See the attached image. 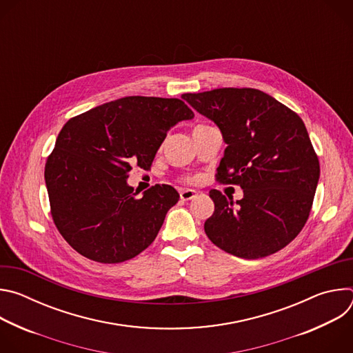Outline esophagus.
Listing matches in <instances>:
<instances>
[{"instance_id": "obj_1", "label": "esophagus", "mask_w": 353, "mask_h": 353, "mask_svg": "<svg viewBox=\"0 0 353 353\" xmlns=\"http://www.w3.org/2000/svg\"><path fill=\"white\" fill-rule=\"evenodd\" d=\"M195 191L194 190H190V188H187V190H181L180 191V198L183 199V201H190V199H192L194 196H195Z\"/></svg>"}]
</instances>
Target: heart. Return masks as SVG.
Here are the masks:
<instances>
[{"mask_svg": "<svg viewBox=\"0 0 353 353\" xmlns=\"http://www.w3.org/2000/svg\"><path fill=\"white\" fill-rule=\"evenodd\" d=\"M196 127H201V125H196Z\"/></svg>", "mask_w": 353, "mask_h": 353, "instance_id": "heart-1", "label": "heart"}]
</instances>
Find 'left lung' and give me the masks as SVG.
Masks as SVG:
<instances>
[{"label": "left lung", "mask_w": 353, "mask_h": 353, "mask_svg": "<svg viewBox=\"0 0 353 353\" xmlns=\"http://www.w3.org/2000/svg\"><path fill=\"white\" fill-rule=\"evenodd\" d=\"M181 97L219 127L228 145L218 180L243 190L236 204L210 191L215 211L204 225L207 236L245 260L276 253L303 229L320 179L303 120L259 89L221 88Z\"/></svg>", "instance_id": "left-lung-1"}]
</instances>
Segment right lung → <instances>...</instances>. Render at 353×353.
I'll use <instances>...</instances> for the list:
<instances>
[{
  "mask_svg": "<svg viewBox=\"0 0 353 353\" xmlns=\"http://www.w3.org/2000/svg\"><path fill=\"white\" fill-rule=\"evenodd\" d=\"M192 117L180 99L128 96L65 123L44 180L53 221L79 254L117 264L155 240L179 192L157 184L137 198L128 173L149 169L168 131Z\"/></svg>",
  "mask_w": 353,
  "mask_h": 353,
  "instance_id": "add662e5",
  "label": "right lung"
}]
</instances>
